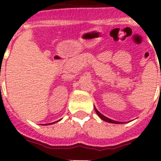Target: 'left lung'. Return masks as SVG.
<instances>
[{
	"label": "left lung",
	"mask_w": 161,
	"mask_h": 161,
	"mask_svg": "<svg viewBox=\"0 0 161 161\" xmlns=\"http://www.w3.org/2000/svg\"><path fill=\"white\" fill-rule=\"evenodd\" d=\"M94 109H95L96 113H97V114H98V116H99V118H100V119H103V120H104V121H106V122H108V123H112V124H117V122H116V121H114V120H112V119H108V118L105 117V116H104V115H103V114H100V113L98 112V110L96 109L95 108H94Z\"/></svg>",
	"instance_id": "8db88e82"
}]
</instances>
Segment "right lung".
Listing matches in <instances>:
<instances>
[{
    "instance_id": "add662e5",
    "label": "right lung",
    "mask_w": 161,
    "mask_h": 161,
    "mask_svg": "<svg viewBox=\"0 0 161 161\" xmlns=\"http://www.w3.org/2000/svg\"><path fill=\"white\" fill-rule=\"evenodd\" d=\"M51 124H52V123H51Z\"/></svg>"
}]
</instances>
